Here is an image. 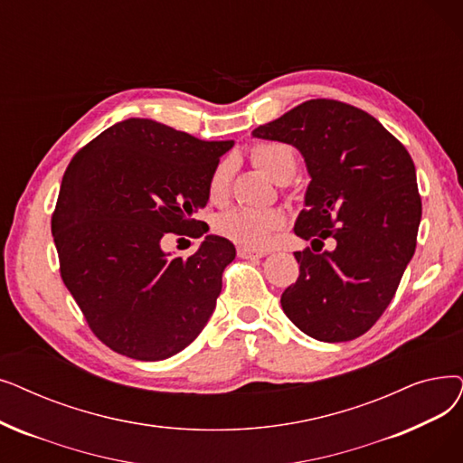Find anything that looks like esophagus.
Wrapping results in <instances>:
<instances>
[{"label":"esophagus","mask_w":463,"mask_h":463,"mask_svg":"<svg viewBox=\"0 0 463 463\" xmlns=\"http://www.w3.org/2000/svg\"><path fill=\"white\" fill-rule=\"evenodd\" d=\"M265 255H267V251H263V250H253V248H246V246L238 248V257H242V259H260Z\"/></svg>","instance_id":"1"}]
</instances>
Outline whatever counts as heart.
Instances as JSON below:
<instances>
[{"mask_svg": "<svg viewBox=\"0 0 463 463\" xmlns=\"http://www.w3.org/2000/svg\"><path fill=\"white\" fill-rule=\"evenodd\" d=\"M250 158L255 168L267 174L272 182L286 184L297 168V158L293 147L276 142L257 144ZM231 193V165L219 163L208 175L206 196L210 204H225ZM286 223V217L278 210H244L236 208L221 213L215 219L217 234L229 238L231 242L246 248H265L276 231Z\"/></svg>", "mask_w": 463, "mask_h": 463, "instance_id": "1", "label": "heart"}]
</instances>
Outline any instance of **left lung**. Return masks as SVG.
I'll return each instance as SVG.
<instances>
[{
	"label": "left lung",
	"instance_id": "8db88e82",
	"mask_svg": "<svg viewBox=\"0 0 463 463\" xmlns=\"http://www.w3.org/2000/svg\"><path fill=\"white\" fill-rule=\"evenodd\" d=\"M253 136L305 156L312 182L295 234L312 249L335 240L331 252L295 251L298 278L281 293V308L316 340L361 336L392 303L416 250L421 198L409 151L367 111L327 98L303 102Z\"/></svg>",
	"mask_w": 463,
	"mask_h": 463
}]
</instances>
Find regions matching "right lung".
Returning <instances> with one entry per match:
<instances>
[{
  "mask_svg": "<svg viewBox=\"0 0 463 463\" xmlns=\"http://www.w3.org/2000/svg\"><path fill=\"white\" fill-rule=\"evenodd\" d=\"M231 147L128 118L71 158L51 219L60 276L113 352L166 359L208 324L236 255L232 242L208 234L185 259L165 244L208 232L194 213L206 206L208 175Z\"/></svg>",
  "mask_w": 463,
  "mask_h": 463,
  "instance_id": "add662e5",
  "label": "right lung"
}]
</instances>
